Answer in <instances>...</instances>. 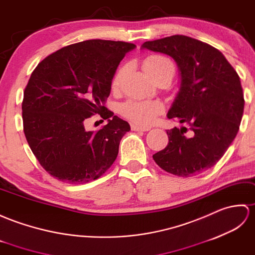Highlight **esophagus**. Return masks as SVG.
Masks as SVG:
<instances>
[{
    "instance_id": "esophagus-1",
    "label": "esophagus",
    "mask_w": 255,
    "mask_h": 255,
    "mask_svg": "<svg viewBox=\"0 0 255 255\" xmlns=\"http://www.w3.org/2000/svg\"><path fill=\"white\" fill-rule=\"evenodd\" d=\"M132 131H136V132H146V131H149V128H142V127H138V126H135V124H132L131 126Z\"/></svg>"
}]
</instances>
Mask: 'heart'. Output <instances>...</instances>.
I'll return each instance as SVG.
<instances>
[{"label":"heart","mask_w":255,"mask_h":255,"mask_svg":"<svg viewBox=\"0 0 255 255\" xmlns=\"http://www.w3.org/2000/svg\"><path fill=\"white\" fill-rule=\"evenodd\" d=\"M143 69L149 77H155L162 72H170L174 75V64L170 59L163 55H149L143 62ZM126 73V66H120L111 81L113 90L119 89ZM163 111V106L154 100H128L120 107V112L129 121L140 127H148L155 122L157 117Z\"/></svg>","instance_id":"1"}]
</instances>
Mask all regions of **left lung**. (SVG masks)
I'll list each match as a JSON object with an SVG mask.
<instances>
[{"label":"left lung","instance_id":"obj_1","mask_svg":"<svg viewBox=\"0 0 255 255\" xmlns=\"http://www.w3.org/2000/svg\"><path fill=\"white\" fill-rule=\"evenodd\" d=\"M143 48L172 56L181 72V89L169 119L188 128L168 129L169 143L152 155L163 170L192 177L219 161L239 131L245 109L240 77L211 44L183 35L146 41Z\"/></svg>","mask_w":255,"mask_h":255}]
</instances>
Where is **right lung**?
I'll list each match as a JSON object with an SVG mask.
<instances>
[{"label":"right lung","instance_id":"obj_1","mask_svg":"<svg viewBox=\"0 0 255 255\" xmlns=\"http://www.w3.org/2000/svg\"><path fill=\"white\" fill-rule=\"evenodd\" d=\"M134 43L92 39L51 53L31 73L21 103L26 139L49 174L71 184L100 178L115 162L129 124L104 106L111 81ZM99 114L109 124L84 128Z\"/></svg>","mask_w":255,"mask_h":255}]
</instances>
